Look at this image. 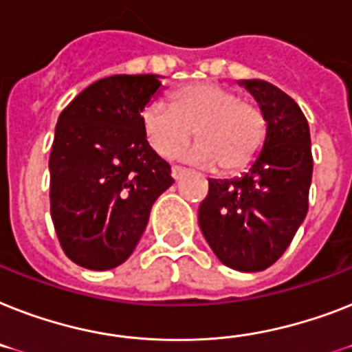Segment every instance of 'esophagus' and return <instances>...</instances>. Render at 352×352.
I'll list each match as a JSON object with an SVG mask.
<instances>
[{"instance_id":"1","label":"esophagus","mask_w":352,"mask_h":352,"mask_svg":"<svg viewBox=\"0 0 352 352\" xmlns=\"http://www.w3.org/2000/svg\"><path fill=\"white\" fill-rule=\"evenodd\" d=\"M186 173H188V170H184V168H181V166H173V168H171V177H173L175 181L182 179V177H184Z\"/></svg>"}]
</instances>
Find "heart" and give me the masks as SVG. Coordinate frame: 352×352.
Listing matches in <instances>:
<instances>
[{"label":"heart","instance_id":"1","mask_svg":"<svg viewBox=\"0 0 352 352\" xmlns=\"http://www.w3.org/2000/svg\"><path fill=\"white\" fill-rule=\"evenodd\" d=\"M141 122L148 144L161 157L177 153L195 130L199 142L188 159L204 166L217 164L224 175L253 166L267 137L264 111L217 82L181 87L171 94V104L151 101Z\"/></svg>","mask_w":352,"mask_h":352}]
</instances>
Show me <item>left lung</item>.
<instances>
[{
  "mask_svg": "<svg viewBox=\"0 0 352 352\" xmlns=\"http://www.w3.org/2000/svg\"><path fill=\"white\" fill-rule=\"evenodd\" d=\"M239 85L267 119L265 144L242 177L210 179L199 226L222 264L253 273L275 264L304 222L313 155L307 119L287 94L262 79Z\"/></svg>",
  "mask_w": 352,
  "mask_h": 352,
  "instance_id": "obj_1",
  "label": "left lung"
}]
</instances>
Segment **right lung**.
Masks as SVG:
<instances>
[{
	"instance_id": "right-lung-1",
	"label": "right lung",
	"mask_w": 352,
	"mask_h": 352,
	"mask_svg": "<svg viewBox=\"0 0 352 352\" xmlns=\"http://www.w3.org/2000/svg\"><path fill=\"white\" fill-rule=\"evenodd\" d=\"M161 76L99 79L61 111L50 151V215L81 267L113 270L133 253L157 197L173 184L148 144L141 113Z\"/></svg>"
}]
</instances>
